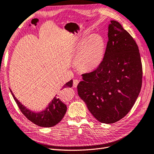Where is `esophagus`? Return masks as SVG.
<instances>
[{"label":"esophagus","mask_w":154,"mask_h":154,"mask_svg":"<svg viewBox=\"0 0 154 154\" xmlns=\"http://www.w3.org/2000/svg\"><path fill=\"white\" fill-rule=\"evenodd\" d=\"M79 82V81L77 80V79H75V80H73V88H76Z\"/></svg>","instance_id":"1"}]
</instances>
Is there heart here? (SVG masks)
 <instances>
[{
    "mask_svg": "<svg viewBox=\"0 0 154 154\" xmlns=\"http://www.w3.org/2000/svg\"><path fill=\"white\" fill-rule=\"evenodd\" d=\"M77 65L82 70H91L100 65L105 54V42L98 35L88 37L78 48Z\"/></svg>",
    "mask_w": 154,
    "mask_h": 154,
    "instance_id": "heart-1",
    "label": "heart"
}]
</instances>
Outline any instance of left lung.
Here are the masks:
<instances>
[{
    "instance_id": "1",
    "label": "left lung",
    "mask_w": 154,
    "mask_h": 154,
    "mask_svg": "<svg viewBox=\"0 0 154 154\" xmlns=\"http://www.w3.org/2000/svg\"><path fill=\"white\" fill-rule=\"evenodd\" d=\"M109 25L103 61L82 75L78 94L98 121L113 124L132 109L142 85V64L137 44L119 22Z\"/></svg>"
}]
</instances>
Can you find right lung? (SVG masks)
I'll return each mask as SVG.
<instances>
[{"mask_svg":"<svg viewBox=\"0 0 154 154\" xmlns=\"http://www.w3.org/2000/svg\"><path fill=\"white\" fill-rule=\"evenodd\" d=\"M72 84L73 81L72 80H70L69 82H66L62 88H71ZM10 91L23 114L28 120L38 126L44 128L54 126L62 120L66 112V106L58 98V97H57L56 95L50 102L48 106L45 108V110L40 112H35L26 109L16 98L11 89Z\"/></svg>","mask_w":154,"mask_h":154,"instance_id":"obj_1","label":"right lung"}]
</instances>
